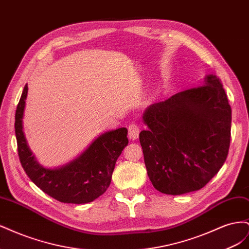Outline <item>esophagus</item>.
<instances>
[{"instance_id":"esophagus-1","label":"esophagus","mask_w":249,"mask_h":249,"mask_svg":"<svg viewBox=\"0 0 249 249\" xmlns=\"http://www.w3.org/2000/svg\"><path fill=\"white\" fill-rule=\"evenodd\" d=\"M139 126L136 124H131L129 125V138L131 140H136L139 137Z\"/></svg>"}]
</instances>
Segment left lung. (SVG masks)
Returning <instances> with one entry per match:
<instances>
[{"label":"left lung","mask_w":249,"mask_h":249,"mask_svg":"<svg viewBox=\"0 0 249 249\" xmlns=\"http://www.w3.org/2000/svg\"><path fill=\"white\" fill-rule=\"evenodd\" d=\"M139 134L148 178L158 191L180 195L205 187L227 160L231 109L214 74L143 113Z\"/></svg>","instance_id":"obj_1"}]
</instances>
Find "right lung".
Here are the masks:
<instances>
[{
	"mask_svg": "<svg viewBox=\"0 0 249 249\" xmlns=\"http://www.w3.org/2000/svg\"><path fill=\"white\" fill-rule=\"evenodd\" d=\"M28 94L25 86L16 112V136L19 161L30 179L40 189L65 203H86L93 201L106 192L117 158L127 145V130L119 127L102 134L77 159L61 167L47 168L40 165L22 131V116Z\"/></svg>",
	"mask_w": 249,
	"mask_h": 249,
	"instance_id": "obj_1",
	"label": "right lung"
}]
</instances>
